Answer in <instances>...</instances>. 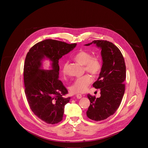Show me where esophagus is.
Masks as SVG:
<instances>
[{
  "label": "esophagus",
  "mask_w": 148,
  "mask_h": 148,
  "mask_svg": "<svg viewBox=\"0 0 148 148\" xmlns=\"http://www.w3.org/2000/svg\"><path fill=\"white\" fill-rule=\"evenodd\" d=\"M82 97V95L81 94H78L76 95V98H77V99H80V98H81Z\"/></svg>",
  "instance_id": "esophagus-1"
}]
</instances>
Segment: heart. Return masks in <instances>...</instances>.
Wrapping results in <instances>:
<instances>
[{
    "instance_id": "1",
    "label": "heart",
    "mask_w": 148,
    "mask_h": 148,
    "mask_svg": "<svg viewBox=\"0 0 148 148\" xmlns=\"http://www.w3.org/2000/svg\"><path fill=\"white\" fill-rule=\"evenodd\" d=\"M73 59L78 63L84 66L85 71L94 75L99 74L101 69V62L99 58L92 57L91 54L88 51L80 50L74 54ZM65 68L66 65L65 64L62 69V73L64 74L65 73ZM92 81L93 79L91 75L89 74L84 75L75 79L73 84L70 86L69 89L74 94L83 93L86 92Z\"/></svg>"
}]
</instances>
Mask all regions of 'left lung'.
Wrapping results in <instances>:
<instances>
[{"instance_id": "1", "label": "left lung", "mask_w": 148, "mask_h": 148, "mask_svg": "<svg viewBox=\"0 0 148 148\" xmlns=\"http://www.w3.org/2000/svg\"><path fill=\"white\" fill-rule=\"evenodd\" d=\"M94 44L101 50L103 65L97 80L93 84L100 89L101 97L88 95L90 104L86 112L88 117L93 121H103L113 114L119 108L125 92L126 66L119 49L112 42L94 40L85 44Z\"/></svg>"}]
</instances>
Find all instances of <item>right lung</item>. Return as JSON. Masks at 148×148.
Returning <instances> with one entry per match:
<instances>
[{
    "mask_svg": "<svg viewBox=\"0 0 148 148\" xmlns=\"http://www.w3.org/2000/svg\"><path fill=\"white\" fill-rule=\"evenodd\" d=\"M77 44L45 40L35 44L27 53L24 65L25 94L30 109L42 121L54 124L63 119L65 106L70 97L59 79V60L73 50ZM51 62V70H44L42 61Z\"/></svg>",
    "mask_w": 148,
    "mask_h": 148,
    "instance_id": "obj_1",
    "label": "right lung"
}]
</instances>
